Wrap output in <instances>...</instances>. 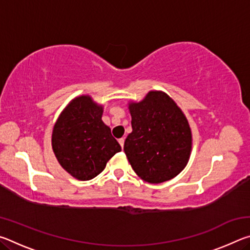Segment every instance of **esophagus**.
Masks as SVG:
<instances>
[{"instance_id":"1","label":"esophagus","mask_w":250,"mask_h":250,"mask_svg":"<svg viewBox=\"0 0 250 250\" xmlns=\"http://www.w3.org/2000/svg\"><path fill=\"white\" fill-rule=\"evenodd\" d=\"M119 143H120V146H121V147H124V146H125V138H121V139H119Z\"/></svg>"}]
</instances>
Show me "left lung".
I'll return each mask as SVG.
<instances>
[{
  "label": "left lung",
  "mask_w": 250,
  "mask_h": 250,
  "mask_svg": "<svg viewBox=\"0 0 250 250\" xmlns=\"http://www.w3.org/2000/svg\"><path fill=\"white\" fill-rule=\"evenodd\" d=\"M132 132L125 153L143 181L159 184L175 177L188 162L192 132L174 100L163 91H149L140 103H130Z\"/></svg>",
  "instance_id": "obj_1"
}]
</instances>
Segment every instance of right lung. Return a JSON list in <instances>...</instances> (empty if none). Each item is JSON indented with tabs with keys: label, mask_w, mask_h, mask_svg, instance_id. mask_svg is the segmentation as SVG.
Listing matches in <instances>:
<instances>
[{
	"label": "right lung",
	"mask_w": 250,
	"mask_h": 250,
	"mask_svg": "<svg viewBox=\"0 0 250 250\" xmlns=\"http://www.w3.org/2000/svg\"><path fill=\"white\" fill-rule=\"evenodd\" d=\"M104 107L90 96L76 97L59 115L54 125L52 146L66 172L88 181L104 170L121 146L101 120Z\"/></svg>",
	"instance_id": "obj_1"
}]
</instances>
